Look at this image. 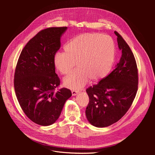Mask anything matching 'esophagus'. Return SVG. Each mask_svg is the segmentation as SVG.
<instances>
[{"label": "esophagus", "mask_w": 155, "mask_h": 155, "mask_svg": "<svg viewBox=\"0 0 155 155\" xmlns=\"http://www.w3.org/2000/svg\"><path fill=\"white\" fill-rule=\"evenodd\" d=\"M72 96H77L78 94V91H75V90H73V91H72Z\"/></svg>", "instance_id": "obj_1"}]
</instances>
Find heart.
Instances as JSON below:
<instances>
[{
  "label": "heart",
  "instance_id": "heart-1",
  "mask_svg": "<svg viewBox=\"0 0 155 155\" xmlns=\"http://www.w3.org/2000/svg\"><path fill=\"white\" fill-rule=\"evenodd\" d=\"M65 53H57L54 64L62 74H69L63 80L65 87L80 90L91 79L97 81L111 70L115 59V47L110 37L96 33L79 35L64 46Z\"/></svg>",
  "mask_w": 155,
  "mask_h": 155
}]
</instances>
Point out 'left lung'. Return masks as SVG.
Wrapping results in <instances>:
<instances>
[{
    "instance_id": "obj_1",
    "label": "left lung",
    "mask_w": 155,
    "mask_h": 155,
    "mask_svg": "<svg viewBox=\"0 0 155 155\" xmlns=\"http://www.w3.org/2000/svg\"><path fill=\"white\" fill-rule=\"evenodd\" d=\"M121 57L115 69L97 84L88 87L85 114L87 121L97 127L109 126L120 120L133 102L138 88V72L134 56L116 31Z\"/></svg>"
}]
</instances>
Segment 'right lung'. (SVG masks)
<instances>
[{
  "mask_svg": "<svg viewBox=\"0 0 155 155\" xmlns=\"http://www.w3.org/2000/svg\"><path fill=\"white\" fill-rule=\"evenodd\" d=\"M67 29L50 28L39 32L22 50L16 65L14 87L18 102L26 116L41 126L54 123L72 96L65 87L55 91L60 80L53 59Z\"/></svg>",
  "mask_w": 155,
  "mask_h": 155,
  "instance_id": "1",
  "label": "right lung"
}]
</instances>
